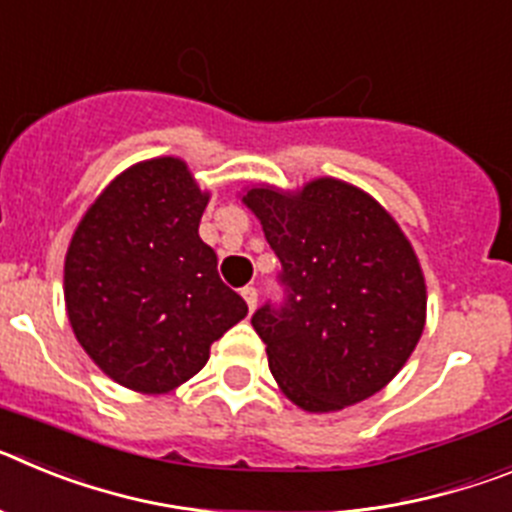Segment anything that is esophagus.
<instances>
[{
    "label": "esophagus",
    "mask_w": 512,
    "mask_h": 512,
    "mask_svg": "<svg viewBox=\"0 0 512 512\" xmlns=\"http://www.w3.org/2000/svg\"><path fill=\"white\" fill-rule=\"evenodd\" d=\"M243 300H246V305H248V310H256V302H259V289L256 287H243Z\"/></svg>",
    "instance_id": "obj_1"
}]
</instances>
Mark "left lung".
Wrapping results in <instances>:
<instances>
[{
    "label": "left lung",
    "instance_id": "8db88e82",
    "mask_svg": "<svg viewBox=\"0 0 512 512\" xmlns=\"http://www.w3.org/2000/svg\"><path fill=\"white\" fill-rule=\"evenodd\" d=\"M243 205L282 261L287 302L251 318L287 400L336 413L397 377L425 328V277L395 217L354 184H259Z\"/></svg>",
    "mask_w": 512,
    "mask_h": 512
}]
</instances>
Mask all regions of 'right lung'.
Instances as JSON below:
<instances>
[{
	"label": "right lung",
	"instance_id": "1",
	"mask_svg": "<svg viewBox=\"0 0 512 512\" xmlns=\"http://www.w3.org/2000/svg\"><path fill=\"white\" fill-rule=\"evenodd\" d=\"M207 202L210 192L182 158H148L117 174L71 235L63 264L71 330L89 359L128 390H176L248 315L200 238Z\"/></svg>",
	"mask_w": 512,
	"mask_h": 512
}]
</instances>
